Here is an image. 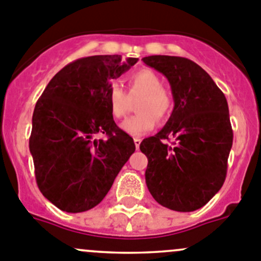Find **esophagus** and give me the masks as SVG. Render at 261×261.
<instances>
[{"label":"esophagus","instance_id":"1","mask_svg":"<svg viewBox=\"0 0 261 261\" xmlns=\"http://www.w3.org/2000/svg\"><path fill=\"white\" fill-rule=\"evenodd\" d=\"M142 139L141 138H134V144H136V148L139 149V144H141Z\"/></svg>","mask_w":261,"mask_h":261}]
</instances>
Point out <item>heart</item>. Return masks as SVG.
I'll use <instances>...</instances> for the list:
<instances>
[{
	"instance_id": "obj_1",
	"label": "heart",
	"mask_w": 261,
	"mask_h": 261,
	"mask_svg": "<svg viewBox=\"0 0 261 261\" xmlns=\"http://www.w3.org/2000/svg\"><path fill=\"white\" fill-rule=\"evenodd\" d=\"M134 117L128 118L120 128L133 137L143 136L153 129L157 119L165 120L174 108V96L161 85V79L153 71L142 68L128 77V95L120 86L113 84L108 92L110 113L113 117H125L130 110V100L137 99Z\"/></svg>"
}]
</instances>
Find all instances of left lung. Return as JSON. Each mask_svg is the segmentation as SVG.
I'll return each instance as SVG.
<instances>
[{
    "label": "left lung",
    "instance_id": "1",
    "mask_svg": "<svg viewBox=\"0 0 261 261\" xmlns=\"http://www.w3.org/2000/svg\"><path fill=\"white\" fill-rule=\"evenodd\" d=\"M147 66L170 82L174 110L165 127L141 142L148 159L146 184L159 204L193 212L207 204L223 185L233 141L228 104L212 77L182 57L149 56ZM174 137L172 145L165 139Z\"/></svg>",
    "mask_w": 261,
    "mask_h": 261
}]
</instances>
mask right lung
<instances>
[{
	"mask_svg": "<svg viewBox=\"0 0 261 261\" xmlns=\"http://www.w3.org/2000/svg\"><path fill=\"white\" fill-rule=\"evenodd\" d=\"M138 58L91 56L67 64L46 85L33 113L30 153L42 194L68 213L99 204L136 151L113 119L110 81ZM97 134L108 136L97 140Z\"/></svg>",
	"mask_w": 261,
	"mask_h": 261,
	"instance_id": "1",
	"label": "right lung"
}]
</instances>
